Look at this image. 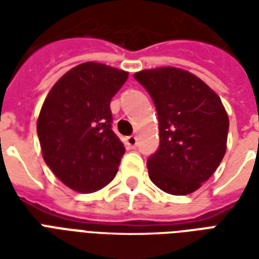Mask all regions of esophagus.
<instances>
[{
  "label": "esophagus",
  "instance_id": "esophagus-1",
  "mask_svg": "<svg viewBox=\"0 0 259 259\" xmlns=\"http://www.w3.org/2000/svg\"><path fill=\"white\" fill-rule=\"evenodd\" d=\"M124 144H126V147H129V148H136V146H137V137H136V136H129V137H126Z\"/></svg>",
  "mask_w": 259,
  "mask_h": 259
}]
</instances>
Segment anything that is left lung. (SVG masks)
Wrapping results in <instances>:
<instances>
[{"label": "left lung", "instance_id": "1", "mask_svg": "<svg viewBox=\"0 0 259 259\" xmlns=\"http://www.w3.org/2000/svg\"><path fill=\"white\" fill-rule=\"evenodd\" d=\"M135 79L151 96L159 123V147L147 161L148 176L165 193L190 194L211 178L226 152L229 118L222 101L183 69H147Z\"/></svg>", "mask_w": 259, "mask_h": 259}]
</instances>
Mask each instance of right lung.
<instances>
[{
	"instance_id": "1",
	"label": "right lung",
	"mask_w": 259,
	"mask_h": 259,
	"mask_svg": "<svg viewBox=\"0 0 259 259\" xmlns=\"http://www.w3.org/2000/svg\"><path fill=\"white\" fill-rule=\"evenodd\" d=\"M129 73L98 62L72 68L48 93L37 119L42 158L69 189L94 193L111 182L123 157L112 130L111 100Z\"/></svg>"
}]
</instances>
